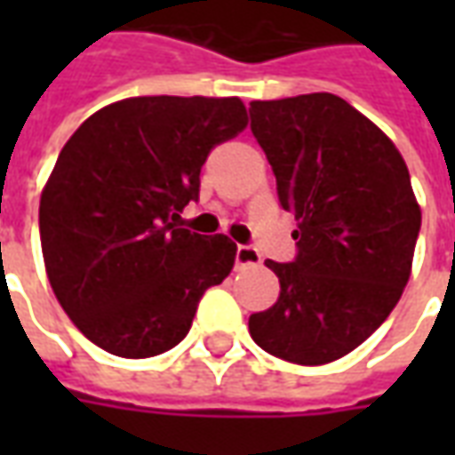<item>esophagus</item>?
I'll list each match as a JSON object with an SVG mask.
<instances>
[{
  "instance_id": "obj_1",
  "label": "esophagus",
  "mask_w": 455,
  "mask_h": 455,
  "mask_svg": "<svg viewBox=\"0 0 455 455\" xmlns=\"http://www.w3.org/2000/svg\"><path fill=\"white\" fill-rule=\"evenodd\" d=\"M260 266V253H258L253 246H238L236 248V267L243 270V267Z\"/></svg>"
}]
</instances>
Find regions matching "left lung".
Listing matches in <instances>:
<instances>
[{
	"mask_svg": "<svg viewBox=\"0 0 455 455\" xmlns=\"http://www.w3.org/2000/svg\"><path fill=\"white\" fill-rule=\"evenodd\" d=\"M251 131L297 219L292 263L267 260L280 297L251 315L253 341L283 361L324 365L390 316L410 280L421 212L385 133L329 92L251 102Z\"/></svg>",
	"mask_w": 455,
	"mask_h": 455,
	"instance_id": "8db88e82",
	"label": "left lung"
}]
</instances>
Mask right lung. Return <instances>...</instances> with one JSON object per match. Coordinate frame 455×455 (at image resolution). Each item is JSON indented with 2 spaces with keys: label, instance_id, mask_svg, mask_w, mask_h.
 <instances>
[{
  "label": "right lung",
  "instance_id": "obj_1",
  "mask_svg": "<svg viewBox=\"0 0 455 455\" xmlns=\"http://www.w3.org/2000/svg\"><path fill=\"white\" fill-rule=\"evenodd\" d=\"M238 97H131L65 143L38 227L45 270L75 326L104 351L150 358L188 336L236 243L182 227L209 150L246 129Z\"/></svg>",
  "mask_w": 455,
  "mask_h": 455
}]
</instances>
